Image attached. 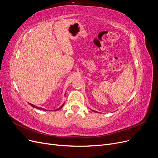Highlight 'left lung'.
Instances as JSON below:
<instances>
[{
  "mask_svg": "<svg viewBox=\"0 0 158 158\" xmlns=\"http://www.w3.org/2000/svg\"><path fill=\"white\" fill-rule=\"evenodd\" d=\"M93 111H94V110H93ZM95 112H96V111H95Z\"/></svg>",
  "mask_w": 158,
  "mask_h": 158,
  "instance_id": "8db88e82",
  "label": "left lung"
}]
</instances>
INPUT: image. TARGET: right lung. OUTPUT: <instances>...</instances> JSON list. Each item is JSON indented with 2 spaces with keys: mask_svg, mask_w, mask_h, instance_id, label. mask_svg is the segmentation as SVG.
Instances as JSON below:
<instances>
[{
  "mask_svg": "<svg viewBox=\"0 0 158 158\" xmlns=\"http://www.w3.org/2000/svg\"><path fill=\"white\" fill-rule=\"evenodd\" d=\"M30 106H32L33 107H35V108H37V109H40V110H44V111H47V110L45 109H43V108H41V107H36V106H34V105H33V104H31V103H30ZM64 103H63V105H62V106L59 107V108H58V109H56V110H55V111H58V110H60L62 107H63V106H64Z\"/></svg>",
  "mask_w": 158,
  "mask_h": 158,
  "instance_id": "obj_1",
  "label": "right lung"
}]
</instances>
